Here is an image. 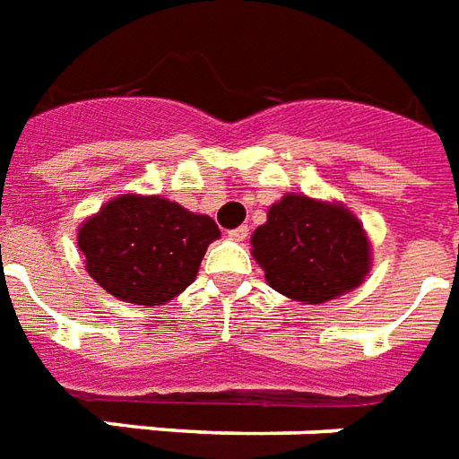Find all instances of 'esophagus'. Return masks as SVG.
Segmentation results:
<instances>
[{
  "mask_svg": "<svg viewBox=\"0 0 459 459\" xmlns=\"http://www.w3.org/2000/svg\"><path fill=\"white\" fill-rule=\"evenodd\" d=\"M229 238L230 240H236V243H243L245 238H247V226H240V229L229 230Z\"/></svg>",
  "mask_w": 459,
  "mask_h": 459,
  "instance_id": "obj_1",
  "label": "esophagus"
}]
</instances>
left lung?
<instances>
[{
	"label": "left lung",
	"mask_w": 459,
	"mask_h": 459,
	"mask_svg": "<svg viewBox=\"0 0 459 459\" xmlns=\"http://www.w3.org/2000/svg\"><path fill=\"white\" fill-rule=\"evenodd\" d=\"M267 284L286 299L320 306L363 284L373 264L368 233L337 199L289 192L250 238Z\"/></svg>",
	"instance_id": "1"
}]
</instances>
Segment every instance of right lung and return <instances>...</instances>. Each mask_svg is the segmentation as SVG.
<instances>
[{
    "mask_svg": "<svg viewBox=\"0 0 459 459\" xmlns=\"http://www.w3.org/2000/svg\"><path fill=\"white\" fill-rule=\"evenodd\" d=\"M221 230L206 214L160 195H120L79 226L86 272L100 289L134 306H163L195 281Z\"/></svg>",
    "mask_w": 459,
    "mask_h": 459,
    "instance_id": "1",
    "label": "right lung"
}]
</instances>
